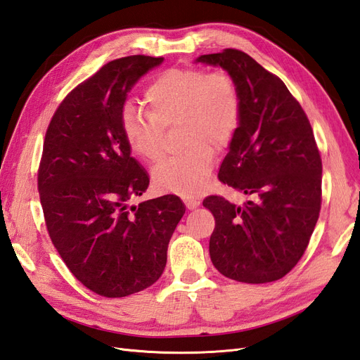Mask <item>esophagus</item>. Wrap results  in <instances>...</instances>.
Segmentation results:
<instances>
[{"mask_svg":"<svg viewBox=\"0 0 360 360\" xmlns=\"http://www.w3.org/2000/svg\"><path fill=\"white\" fill-rule=\"evenodd\" d=\"M183 201H184V204H186V207H188L189 210L197 209V207L201 204V201L198 198H193V197H184Z\"/></svg>","mask_w":360,"mask_h":360,"instance_id":"obj_1","label":"esophagus"}]
</instances>
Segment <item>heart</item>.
Returning <instances> with one entry per match:
<instances>
[{
  "mask_svg": "<svg viewBox=\"0 0 360 360\" xmlns=\"http://www.w3.org/2000/svg\"><path fill=\"white\" fill-rule=\"evenodd\" d=\"M150 112L127 103L122 112V132L138 158L156 162L163 155L162 127L179 126L180 155L159 162L153 181L160 191L192 197L210 177L213 149L230 143L240 123L242 103L236 82L224 70L169 69L148 85Z\"/></svg>",
  "mask_w": 360,
  "mask_h": 360,
  "instance_id": "obj_1",
  "label": "heart"
}]
</instances>
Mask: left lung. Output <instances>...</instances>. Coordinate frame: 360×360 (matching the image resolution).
Segmentation results:
<instances>
[{"label":"left lung","instance_id":"8db88e82","mask_svg":"<svg viewBox=\"0 0 360 360\" xmlns=\"http://www.w3.org/2000/svg\"><path fill=\"white\" fill-rule=\"evenodd\" d=\"M195 63L222 68L240 96V123L217 177L254 200L202 201L216 226L213 266L226 278L266 284L285 276L307 250L321 207V159L309 120L278 76L248 53L225 49Z\"/></svg>","mask_w":360,"mask_h":360}]
</instances>
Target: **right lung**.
Here are the masks:
<instances>
[{"mask_svg":"<svg viewBox=\"0 0 360 360\" xmlns=\"http://www.w3.org/2000/svg\"><path fill=\"white\" fill-rule=\"evenodd\" d=\"M163 58H118L72 90L46 130L39 193L51 240L81 284L103 297L153 285L186 207L176 195L132 205L148 174L122 132L127 93Z\"/></svg>","mask_w":360,"mask_h":360,"instance_id":"1","label":"right lung"}]
</instances>
